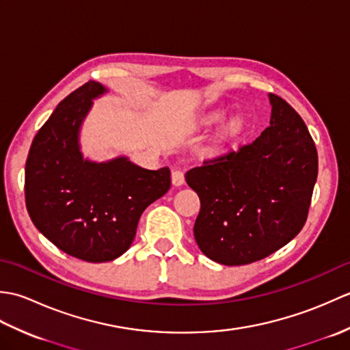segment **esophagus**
I'll return each instance as SVG.
<instances>
[{
  "mask_svg": "<svg viewBox=\"0 0 350 350\" xmlns=\"http://www.w3.org/2000/svg\"><path fill=\"white\" fill-rule=\"evenodd\" d=\"M171 182H173L174 187H182L185 183V173L182 170H174L171 173Z\"/></svg>",
  "mask_w": 350,
  "mask_h": 350,
  "instance_id": "obj_1",
  "label": "esophagus"
}]
</instances>
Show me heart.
Masks as SVG:
<instances>
[{"label":"heart","mask_w":350,"mask_h":350,"mask_svg":"<svg viewBox=\"0 0 350 350\" xmlns=\"http://www.w3.org/2000/svg\"><path fill=\"white\" fill-rule=\"evenodd\" d=\"M226 114H227V111H226V109H217V111H212V113L207 114V117L204 118V123H206L207 126L218 124V123H221L222 120H224V118H226ZM241 124H242V118H241L239 116H236V117H233V118H232V122H230V128L237 131V129L241 128Z\"/></svg>","instance_id":"heart-1"}]
</instances>
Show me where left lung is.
Masks as SVG:
<instances>
[{
    "label": "left lung",
    "mask_w": 350,
    "mask_h": 350,
    "mask_svg": "<svg viewBox=\"0 0 350 350\" xmlns=\"http://www.w3.org/2000/svg\"><path fill=\"white\" fill-rule=\"evenodd\" d=\"M271 124L250 144L222 152L185 179L202 207L198 248L213 262L248 265L284 247L308 217L317 179V150L301 116L269 94Z\"/></svg>",
    "instance_id": "obj_1"
}]
</instances>
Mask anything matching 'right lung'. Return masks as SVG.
I'll return each instance as SVG.
<instances>
[{"label":"right lung","instance_id":"right-lung-1","mask_svg":"<svg viewBox=\"0 0 350 350\" xmlns=\"http://www.w3.org/2000/svg\"><path fill=\"white\" fill-rule=\"evenodd\" d=\"M107 88L96 81L64 98L36 133L25 163V204L37 230L66 254L111 262L129 250L141 213L171 187L168 167L146 170L124 156L84 159L79 129Z\"/></svg>","mask_w":350,"mask_h":350}]
</instances>
